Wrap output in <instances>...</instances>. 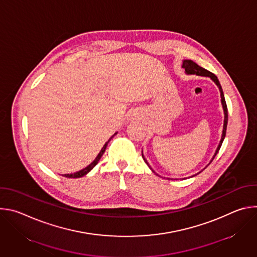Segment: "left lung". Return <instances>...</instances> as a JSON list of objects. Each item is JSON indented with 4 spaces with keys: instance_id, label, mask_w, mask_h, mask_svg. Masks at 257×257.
Listing matches in <instances>:
<instances>
[{
    "instance_id": "left-lung-1",
    "label": "left lung",
    "mask_w": 257,
    "mask_h": 257,
    "mask_svg": "<svg viewBox=\"0 0 257 257\" xmlns=\"http://www.w3.org/2000/svg\"><path fill=\"white\" fill-rule=\"evenodd\" d=\"M182 67L185 69V72L187 73V74H195V75H198V76H205V77H209L216 85H217V87H218V89H219V92H221V100H222V104H223V108H224V115H225V119H224V128H223V134H222V138H221V141H219V143H218V146H217V149H216V151H215V153H214V156L212 157V159H211V161H210V163L212 162V160L214 159V157L216 156V154L218 153V151H219V149H221V146H222V143H223V141H224V139H225V137H226V131H227V124H228V107H227V103H226V100H225V95H224V92H223V89H222V86H221V83H219V81H218V79H217V77L213 74V73H211V72H209L208 70H206V69H204V68H202V67H200V66H198L195 62H193V61H191V60H184L183 61V65H182ZM142 158H143V160H144V162L148 164V166L151 168V166L149 165V163L146 162V160L144 159V157H143V154H142ZM209 163V164H210ZM208 164V165H209ZM207 167V166H206ZM152 169V168H151ZM205 169V168H204ZM152 171L154 172V173H156L153 169H152Z\"/></svg>"
}]
</instances>
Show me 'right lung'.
<instances>
[{"instance_id": "obj_1", "label": "right lung", "mask_w": 257, "mask_h": 257, "mask_svg": "<svg viewBox=\"0 0 257 257\" xmlns=\"http://www.w3.org/2000/svg\"><path fill=\"white\" fill-rule=\"evenodd\" d=\"M118 132H116L111 138H109L105 143H104V145L102 146V149H101V151L99 152V154L97 155V157L95 158V160L89 165V166H87L86 168H84L83 170H80V171H78V172H76V173H73V174H65L64 175V177H67V178H80V177H83L84 175H86L88 172H90L95 166H96V164L98 163V161L100 160V158L102 157V155H103V153L105 152V149H106V145H107V143L109 142V140H111L116 134H117Z\"/></svg>"}]
</instances>
